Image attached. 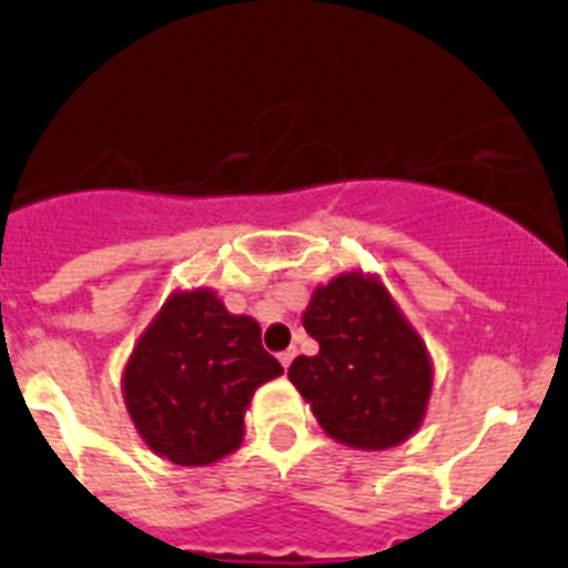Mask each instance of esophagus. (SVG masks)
Instances as JSON below:
<instances>
[{
    "label": "esophagus",
    "instance_id": "1",
    "mask_svg": "<svg viewBox=\"0 0 568 568\" xmlns=\"http://www.w3.org/2000/svg\"><path fill=\"white\" fill-rule=\"evenodd\" d=\"M280 363H283V368H288L291 366V361H294V357H296V349H294V346H291V349H285V352H280Z\"/></svg>",
    "mask_w": 568,
    "mask_h": 568
}]
</instances>
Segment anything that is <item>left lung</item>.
<instances>
[{
    "mask_svg": "<svg viewBox=\"0 0 568 568\" xmlns=\"http://www.w3.org/2000/svg\"><path fill=\"white\" fill-rule=\"evenodd\" d=\"M302 324L318 352L296 357L288 377L327 436L388 449L418 430L433 388L430 355L377 277L329 280L313 291Z\"/></svg>",
    "mask_w": 568,
    "mask_h": 568,
    "instance_id": "1",
    "label": "left lung"
}]
</instances>
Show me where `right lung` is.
I'll return each instance as SVG.
<instances>
[{"label": "right lung", "instance_id": "1", "mask_svg": "<svg viewBox=\"0 0 568 568\" xmlns=\"http://www.w3.org/2000/svg\"><path fill=\"white\" fill-rule=\"evenodd\" d=\"M280 374L277 357L261 344V324L196 288L169 296L138 338L121 390L152 453L207 466L241 447L252 394Z\"/></svg>", "mask_w": 568, "mask_h": 568}]
</instances>
